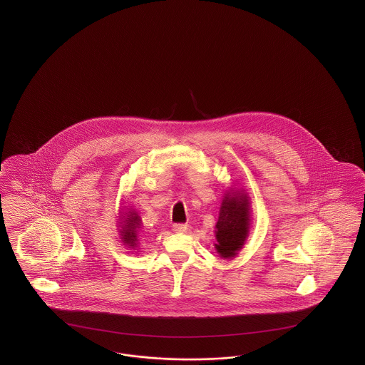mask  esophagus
I'll use <instances>...</instances> for the list:
<instances>
[{
  "label": "esophagus",
  "mask_w": 365,
  "mask_h": 365,
  "mask_svg": "<svg viewBox=\"0 0 365 365\" xmlns=\"http://www.w3.org/2000/svg\"><path fill=\"white\" fill-rule=\"evenodd\" d=\"M173 230H174L175 232L183 234V232H187V231H189V226H187V225H174Z\"/></svg>",
  "instance_id": "esophagus-1"
}]
</instances>
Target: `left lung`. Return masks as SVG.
I'll return each instance as SVG.
<instances>
[{
    "label": "left lung",
    "mask_w": 365,
    "mask_h": 365,
    "mask_svg": "<svg viewBox=\"0 0 365 365\" xmlns=\"http://www.w3.org/2000/svg\"><path fill=\"white\" fill-rule=\"evenodd\" d=\"M249 230L250 202L247 194L245 191H226L215 231L217 253L225 259L237 256L249 235Z\"/></svg>",
    "instance_id": "1"
}]
</instances>
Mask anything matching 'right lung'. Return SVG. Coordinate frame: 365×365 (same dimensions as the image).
<instances>
[{
  "instance_id": "add662e5",
  "label": "right lung",
  "mask_w": 365,
  "mask_h": 365,
  "mask_svg": "<svg viewBox=\"0 0 365 365\" xmlns=\"http://www.w3.org/2000/svg\"><path fill=\"white\" fill-rule=\"evenodd\" d=\"M120 240L128 247H137L138 230L140 228V217L135 210L124 212L120 217Z\"/></svg>"
}]
</instances>
